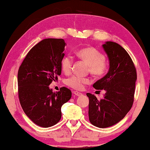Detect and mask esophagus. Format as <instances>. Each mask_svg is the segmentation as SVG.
Returning <instances> with one entry per match:
<instances>
[{
  "label": "esophagus",
  "mask_w": 150,
  "mask_h": 150,
  "mask_svg": "<svg viewBox=\"0 0 150 150\" xmlns=\"http://www.w3.org/2000/svg\"><path fill=\"white\" fill-rule=\"evenodd\" d=\"M73 93L75 94V96H81L83 95L82 93H81L78 92V91H74Z\"/></svg>",
  "instance_id": "34e87169"
}]
</instances>
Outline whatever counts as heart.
I'll return each mask as SVG.
<instances>
[{"label":"heart","mask_w":150,"mask_h":150,"mask_svg":"<svg viewBox=\"0 0 150 150\" xmlns=\"http://www.w3.org/2000/svg\"><path fill=\"white\" fill-rule=\"evenodd\" d=\"M77 56L86 62L88 65L89 71L94 76H102L107 73L108 64L105 61V57L99 50L94 48H86L77 51ZM73 65V57L71 55L64 57L61 62L62 71L65 73L71 71ZM66 84L75 89H81L84 84L89 83V79L77 75H73L66 81Z\"/></svg>","instance_id":"obj_1"}]
</instances>
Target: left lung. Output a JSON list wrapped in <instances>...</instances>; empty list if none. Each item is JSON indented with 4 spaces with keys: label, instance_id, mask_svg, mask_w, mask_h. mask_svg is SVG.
<instances>
[{
    "label": "left lung",
    "instance_id": "obj_1",
    "mask_svg": "<svg viewBox=\"0 0 150 150\" xmlns=\"http://www.w3.org/2000/svg\"><path fill=\"white\" fill-rule=\"evenodd\" d=\"M102 47L109 58V69L93 86L106 93L100 100L89 93L86 96L89 121L94 126L106 128L120 122L132 108L137 74L129 54L118 43L107 41Z\"/></svg>",
    "mask_w": 150,
    "mask_h": 150
}]
</instances>
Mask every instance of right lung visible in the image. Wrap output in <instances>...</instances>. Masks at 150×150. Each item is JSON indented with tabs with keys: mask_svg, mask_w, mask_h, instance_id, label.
Segmentation results:
<instances>
[{
	"mask_svg": "<svg viewBox=\"0 0 150 150\" xmlns=\"http://www.w3.org/2000/svg\"><path fill=\"white\" fill-rule=\"evenodd\" d=\"M66 43L62 39H45L30 50L18 71V93L26 115L41 127L56 125L62 106L71 99L66 87L52 92L49 85L61 75Z\"/></svg>",
	"mask_w": 150,
	"mask_h": 150,
	"instance_id": "add662e5",
	"label": "right lung"
}]
</instances>
